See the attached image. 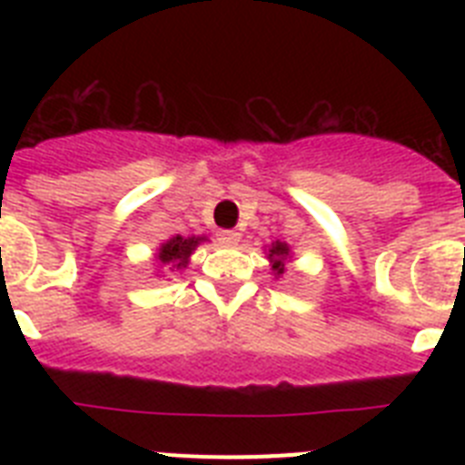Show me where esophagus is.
<instances>
[{"label":"esophagus","mask_w":465,"mask_h":465,"mask_svg":"<svg viewBox=\"0 0 465 465\" xmlns=\"http://www.w3.org/2000/svg\"><path fill=\"white\" fill-rule=\"evenodd\" d=\"M216 240H219L221 244H237V242H240V232H235V230H219V232H216Z\"/></svg>","instance_id":"34e87169"}]
</instances>
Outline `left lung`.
I'll return each instance as SVG.
<instances>
[{
    "mask_svg": "<svg viewBox=\"0 0 465 465\" xmlns=\"http://www.w3.org/2000/svg\"><path fill=\"white\" fill-rule=\"evenodd\" d=\"M268 256H270V261L274 262V265H272L274 272L283 274V261L289 258V246L283 244V242H274Z\"/></svg>",
    "mask_w": 465,
    "mask_h": 465,
    "instance_id": "left-lung-1",
    "label": "left lung"
}]
</instances>
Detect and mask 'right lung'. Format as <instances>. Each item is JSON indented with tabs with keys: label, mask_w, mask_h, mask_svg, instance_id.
<instances>
[{
	"label": "right lung",
	"mask_w": 465,
	"mask_h": 465,
	"mask_svg": "<svg viewBox=\"0 0 465 465\" xmlns=\"http://www.w3.org/2000/svg\"><path fill=\"white\" fill-rule=\"evenodd\" d=\"M203 242V237H172L170 242L160 246L158 261L160 265H172V268H183L188 262V256L195 252V246Z\"/></svg>",
	"instance_id": "obj_1"
}]
</instances>
